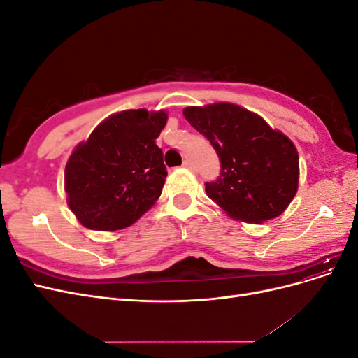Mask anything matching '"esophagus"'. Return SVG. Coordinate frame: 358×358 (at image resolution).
<instances>
[{
    "instance_id": "1",
    "label": "esophagus",
    "mask_w": 358,
    "mask_h": 358,
    "mask_svg": "<svg viewBox=\"0 0 358 358\" xmlns=\"http://www.w3.org/2000/svg\"><path fill=\"white\" fill-rule=\"evenodd\" d=\"M182 166L185 167V169H188V170H194V169H196V166H194V162H192L191 159H185V161H183Z\"/></svg>"
}]
</instances>
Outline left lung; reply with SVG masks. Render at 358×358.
Segmentation results:
<instances>
[{"label": "left lung", "instance_id": "8db88e82", "mask_svg": "<svg viewBox=\"0 0 358 358\" xmlns=\"http://www.w3.org/2000/svg\"><path fill=\"white\" fill-rule=\"evenodd\" d=\"M187 121L210 140L221 176L206 194L236 221L263 224L288 208L299 188L294 143L264 119L233 103L189 106Z\"/></svg>", "mask_w": 358, "mask_h": 358}]
</instances>
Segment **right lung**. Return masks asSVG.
<instances>
[{"label": "right lung", "instance_id": "right-lung-1", "mask_svg": "<svg viewBox=\"0 0 358 358\" xmlns=\"http://www.w3.org/2000/svg\"><path fill=\"white\" fill-rule=\"evenodd\" d=\"M166 124L164 110H122L106 117L73 149L64 188L83 227L122 230L152 208L167 176L162 150L155 145Z\"/></svg>", "mask_w": 358, "mask_h": 358}]
</instances>
